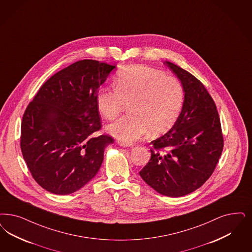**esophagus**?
<instances>
[{
    "mask_svg": "<svg viewBox=\"0 0 252 252\" xmlns=\"http://www.w3.org/2000/svg\"><path fill=\"white\" fill-rule=\"evenodd\" d=\"M118 144L122 147H132L133 146L132 143H125V142H122V141H118Z\"/></svg>",
    "mask_w": 252,
    "mask_h": 252,
    "instance_id": "34e87169",
    "label": "esophagus"
}]
</instances>
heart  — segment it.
Segmentation results:
<instances>
[{
    "instance_id": "obj_1",
    "label": "heart",
    "mask_w": 252,
    "mask_h": 252,
    "mask_svg": "<svg viewBox=\"0 0 252 252\" xmlns=\"http://www.w3.org/2000/svg\"><path fill=\"white\" fill-rule=\"evenodd\" d=\"M184 89L174 76L143 65L122 69L114 88L101 87L96 94V108L108 120L116 117L129 104L130 114L107 126L108 132L125 143H131L150 130L160 135L169 130L183 110Z\"/></svg>"
}]
</instances>
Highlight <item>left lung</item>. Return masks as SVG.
<instances>
[{
	"instance_id": "left-lung-1",
	"label": "left lung",
	"mask_w": 252,
	"mask_h": 252,
	"mask_svg": "<svg viewBox=\"0 0 252 252\" xmlns=\"http://www.w3.org/2000/svg\"><path fill=\"white\" fill-rule=\"evenodd\" d=\"M184 89L183 110L172 128L151 143V159L139 175L161 194L180 197L212 175L223 149L216 104L198 79L165 61Z\"/></svg>"
}]
</instances>
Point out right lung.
<instances>
[{
  "label": "right lung",
  "mask_w": 252,
  "mask_h": 252,
  "mask_svg": "<svg viewBox=\"0 0 252 252\" xmlns=\"http://www.w3.org/2000/svg\"><path fill=\"white\" fill-rule=\"evenodd\" d=\"M115 68L104 62H74L48 79L23 114L20 148L35 182L55 194L78 191L95 177L113 143L95 137L102 125L96 94Z\"/></svg>",
  "instance_id": "add662e5"
}]
</instances>
